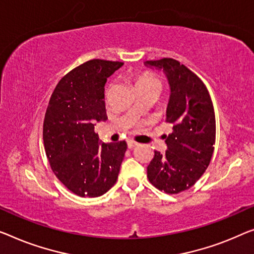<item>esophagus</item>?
Returning <instances> with one entry per match:
<instances>
[{
    "label": "esophagus",
    "instance_id": "1",
    "mask_svg": "<svg viewBox=\"0 0 254 254\" xmlns=\"http://www.w3.org/2000/svg\"><path fill=\"white\" fill-rule=\"evenodd\" d=\"M135 146H138V143H137V142L132 141V140H127V147H128V148L132 149V148H134Z\"/></svg>",
    "mask_w": 254,
    "mask_h": 254
}]
</instances>
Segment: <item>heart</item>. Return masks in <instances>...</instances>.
Returning <instances> with one entry per match:
<instances>
[{"instance_id":"b5f03b06","label":"heart","mask_w":254,"mask_h":254,"mask_svg":"<svg viewBox=\"0 0 254 254\" xmlns=\"http://www.w3.org/2000/svg\"><path fill=\"white\" fill-rule=\"evenodd\" d=\"M135 88L137 90H141V89H157L160 90L162 89V83L160 79H158L156 76H154L153 74L150 73H145L142 75H140L134 81ZM109 93V91H108Z\"/></svg>"}]
</instances>
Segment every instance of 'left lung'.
<instances>
[{
  "instance_id": "8db88e82",
  "label": "left lung",
  "mask_w": 254,
  "mask_h": 254,
  "mask_svg": "<svg viewBox=\"0 0 254 254\" xmlns=\"http://www.w3.org/2000/svg\"><path fill=\"white\" fill-rule=\"evenodd\" d=\"M143 65L163 70L170 88L165 122L166 151L155 150L147 166L150 184L177 194L190 188L209 165L215 141V116L204 83L188 68L171 58L149 60Z\"/></svg>"
}]
</instances>
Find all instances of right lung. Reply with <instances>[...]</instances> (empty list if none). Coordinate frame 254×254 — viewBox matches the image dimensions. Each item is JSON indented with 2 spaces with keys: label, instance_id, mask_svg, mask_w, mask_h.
<instances>
[{
  "label": "right lung",
  "instance_id": "right-lung-1",
  "mask_svg": "<svg viewBox=\"0 0 254 254\" xmlns=\"http://www.w3.org/2000/svg\"><path fill=\"white\" fill-rule=\"evenodd\" d=\"M123 63L93 59L60 79L43 124L47 157L56 177L81 197H98L114 186L127 142H101L94 126L107 120L105 84Z\"/></svg>",
  "mask_w": 254,
  "mask_h": 254
}]
</instances>
